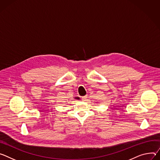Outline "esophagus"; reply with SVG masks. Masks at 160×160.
Returning <instances> with one entry per match:
<instances>
[{
    "label": "esophagus",
    "mask_w": 160,
    "mask_h": 160,
    "mask_svg": "<svg viewBox=\"0 0 160 160\" xmlns=\"http://www.w3.org/2000/svg\"><path fill=\"white\" fill-rule=\"evenodd\" d=\"M86 98H87V96H83V97H82V101L86 100Z\"/></svg>",
    "instance_id": "obj_1"
}]
</instances>
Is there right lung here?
Listing matches in <instances>:
<instances>
[{"label": "right lung", "mask_w": 160, "mask_h": 160, "mask_svg": "<svg viewBox=\"0 0 160 160\" xmlns=\"http://www.w3.org/2000/svg\"><path fill=\"white\" fill-rule=\"evenodd\" d=\"M75 99H77V100H80V98L78 97H74Z\"/></svg>", "instance_id": "right-lung-1"}]
</instances>
